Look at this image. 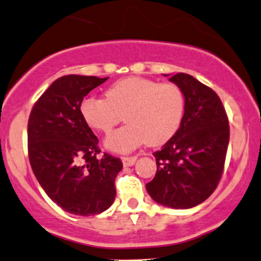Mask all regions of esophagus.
Segmentation results:
<instances>
[{
  "label": "esophagus",
  "mask_w": 261,
  "mask_h": 261,
  "mask_svg": "<svg viewBox=\"0 0 261 261\" xmlns=\"http://www.w3.org/2000/svg\"><path fill=\"white\" fill-rule=\"evenodd\" d=\"M136 156H123L121 160H123L124 166H133V165L136 163Z\"/></svg>",
  "instance_id": "1"
}]
</instances>
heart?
Segmentation results:
<instances>
[{
	"label": "heart",
	"mask_w": 261,
	"mask_h": 261,
	"mask_svg": "<svg viewBox=\"0 0 261 261\" xmlns=\"http://www.w3.org/2000/svg\"><path fill=\"white\" fill-rule=\"evenodd\" d=\"M186 98L173 83H159L143 77H125L111 85L106 98L89 96L81 103V114L89 126L111 133L123 120L127 124L106 138L108 149L128 153L142 144L161 146L182 124Z\"/></svg>",
	"instance_id": "heart-1"
}]
</instances>
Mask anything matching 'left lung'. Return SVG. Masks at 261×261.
Listing matches in <instances>:
<instances>
[{"instance_id": "8db88e82", "label": "left lung", "mask_w": 261, "mask_h": 261, "mask_svg": "<svg viewBox=\"0 0 261 261\" xmlns=\"http://www.w3.org/2000/svg\"><path fill=\"white\" fill-rule=\"evenodd\" d=\"M170 81L183 91L186 111L176 135L153 154L158 170L146 188L158 203L186 210L208 199L218 187L230 126L216 91L187 73Z\"/></svg>"}]
</instances>
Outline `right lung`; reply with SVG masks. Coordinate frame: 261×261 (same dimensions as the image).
<instances>
[{
  "mask_svg": "<svg viewBox=\"0 0 261 261\" xmlns=\"http://www.w3.org/2000/svg\"><path fill=\"white\" fill-rule=\"evenodd\" d=\"M107 78L68 74L36 101L28 124L29 159L38 183L66 212L95 216L115 199L119 158L105 153L81 114L84 96Z\"/></svg>",
  "mask_w": 261,
  "mask_h": 261,
  "instance_id": "obj_1",
  "label": "right lung"
}]
</instances>
